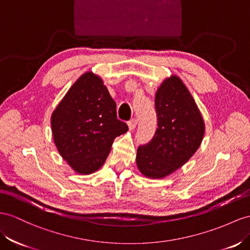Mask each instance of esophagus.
<instances>
[{
  "mask_svg": "<svg viewBox=\"0 0 250 250\" xmlns=\"http://www.w3.org/2000/svg\"><path fill=\"white\" fill-rule=\"evenodd\" d=\"M127 125H129V129L132 131V130H134L136 127V125H137V120L134 118V119H131L129 123H127Z\"/></svg>",
  "mask_w": 250,
  "mask_h": 250,
  "instance_id": "esophagus-1",
  "label": "esophagus"
}]
</instances>
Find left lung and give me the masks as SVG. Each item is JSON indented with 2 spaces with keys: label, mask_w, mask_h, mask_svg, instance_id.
I'll list each match as a JSON object with an SVG mask.
<instances>
[{
  "label": "left lung",
  "mask_w": 250,
  "mask_h": 250,
  "mask_svg": "<svg viewBox=\"0 0 250 250\" xmlns=\"http://www.w3.org/2000/svg\"><path fill=\"white\" fill-rule=\"evenodd\" d=\"M156 132L137 149L136 165L144 176L161 180L193 156L205 134V123L191 93L180 77L166 78L155 94Z\"/></svg>",
  "instance_id": "1"
}]
</instances>
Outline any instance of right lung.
Returning <instances> with one entry per match:
<instances>
[{"instance_id":"1","label":"right lung","mask_w":250,"mask_h":250,"mask_svg":"<svg viewBox=\"0 0 250 250\" xmlns=\"http://www.w3.org/2000/svg\"><path fill=\"white\" fill-rule=\"evenodd\" d=\"M56 148L75 172L94 173L104 164L112 144L127 132L117 119L116 102L93 72L82 74L50 117Z\"/></svg>"}]
</instances>
